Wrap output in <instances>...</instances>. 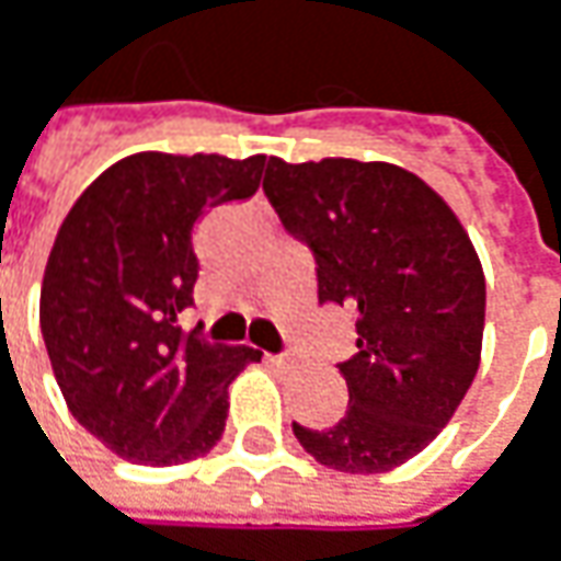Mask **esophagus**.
I'll use <instances>...</instances> for the list:
<instances>
[{
  "instance_id": "1",
  "label": "esophagus",
  "mask_w": 561,
  "mask_h": 561,
  "mask_svg": "<svg viewBox=\"0 0 561 561\" xmlns=\"http://www.w3.org/2000/svg\"><path fill=\"white\" fill-rule=\"evenodd\" d=\"M273 360L282 364V367H285V364H295V357H288V354H279V357H273Z\"/></svg>"
}]
</instances>
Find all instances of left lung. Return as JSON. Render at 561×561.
Here are the masks:
<instances>
[{"mask_svg": "<svg viewBox=\"0 0 561 561\" xmlns=\"http://www.w3.org/2000/svg\"><path fill=\"white\" fill-rule=\"evenodd\" d=\"M263 191L313 251L320 305L357 320V354L339 364L345 417L291 430L327 468L392 471L439 436L477 377L486 282L474 244L449 204L392 162L270 157Z\"/></svg>", "mask_w": 561, "mask_h": 561, "instance_id": "8db88e82", "label": "left lung"}]
</instances>
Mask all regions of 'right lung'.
<instances>
[{
	"label": "right lung",
	"mask_w": 561,
	"mask_h": 561,
	"mask_svg": "<svg viewBox=\"0 0 561 561\" xmlns=\"http://www.w3.org/2000/svg\"><path fill=\"white\" fill-rule=\"evenodd\" d=\"M266 157L135 153L68 209L46 260L39 329L68 411L135 465L207 455L229 414V382L260 360L244 345L182 332L194 305V222L254 197Z\"/></svg>",
	"instance_id": "obj_1"
}]
</instances>
